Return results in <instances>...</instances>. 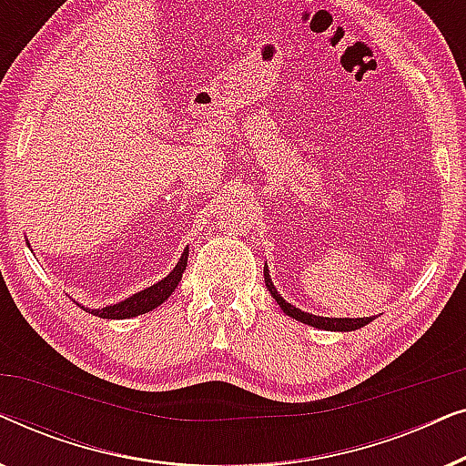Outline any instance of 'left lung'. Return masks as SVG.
Returning <instances> with one entry per match:
<instances>
[{
	"label": "left lung",
	"instance_id": "left-lung-1",
	"mask_svg": "<svg viewBox=\"0 0 466 466\" xmlns=\"http://www.w3.org/2000/svg\"><path fill=\"white\" fill-rule=\"evenodd\" d=\"M265 286H267V290L271 292V297L276 299L279 308H282L286 316L295 318V320L303 322V324H309V327H316L322 330H341V333H346V330H356V329L367 327L369 322L375 320V318H371V316L369 318H327V316H314V314H309V311H301L292 303L286 301L284 297H279L278 289L271 282V276H269V269H267V265H265Z\"/></svg>",
	"mask_w": 466,
	"mask_h": 466
}]
</instances>
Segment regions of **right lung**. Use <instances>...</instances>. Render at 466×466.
Returning a JSON list of instances; mask_svg holds the SVG:
<instances>
[{
	"instance_id": "obj_1",
	"label": "right lung",
	"mask_w": 466,
	"mask_h": 466,
	"mask_svg": "<svg viewBox=\"0 0 466 466\" xmlns=\"http://www.w3.org/2000/svg\"><path fill=\"white\" fill-rule=\"evenodd\" d=\"M187 263H188V248H184L177 265L161 279V282L152 284V286H148V289H144V290L136 292V295L123 299V301L106 305V308L88 309V308H85V305H82V308H85L88 314L107 318V320H125V318H136L139 314H148V311H152L161 303L167 301L171 292L177 289V284H180V279H182V273H184V269H187Z\"/></svg>"
}]
</instances>
